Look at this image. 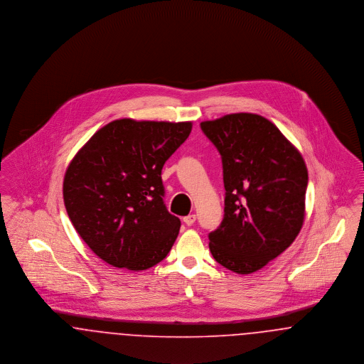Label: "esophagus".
<instances>
[{"label": "esophagus", "mask_w": 364, "mask_h": 364, "mask_svg": "<svg viewBox=\"0 0 364 364\" xmlns=\"http://www.w3.org/2000/svg\"><path fill=\"white\" fill-rule=\"evenodd\" d=\"M183 221H184V224H186V225H193V223L196 221V215H195V214H190V215L184 217V218H183Z\"/></svg>", "instance_id": "obj_1"}]
</instances>
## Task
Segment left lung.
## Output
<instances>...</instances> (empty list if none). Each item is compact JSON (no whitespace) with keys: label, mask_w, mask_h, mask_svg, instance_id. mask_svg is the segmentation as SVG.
<instances>
[{"label":"left lung","mask_w":364,"mask_h":364,"mask_svg":"<svg viewBox=\"0 0 364 364\" xmlns=\"http://www.w3.org/2000/svg\"><path fill=\"white\" fill-rule=\"evenodd\" d=\"M223 158L225 208L208 235L214 259L250 274L282 254L304 221V159L272 122L252 113L200 122Z\"/></svg>","instance_id":"obj_1"}]
</instances>
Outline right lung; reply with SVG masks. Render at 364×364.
Masks as SVG:
<instances>
[{
	"label": "right lung",
	"instance_id": "right-lung-1",
	"mask_svg": "<svg viewBox=\"0 0 364 364\" xmlns=\"http://www.w3.org/2000/svg\"><path fill=\"white\" fill-rule=\"evenodd\" d=\"M191 129L190 122L114 120L70 161L63 186L67 213L106 263L139 272L171 251L181 224L164 203L161 172Z\"/></svg>",
	"mask_w": 364,
	"mask_h": 364
}]
</instances>
